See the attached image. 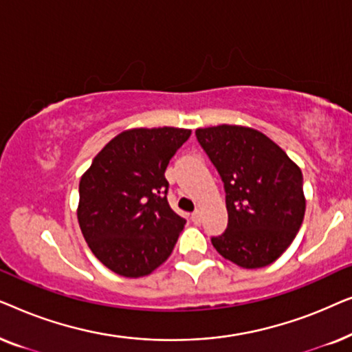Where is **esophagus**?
<instances>
[{
  "label": "esophagus",
  "instance_id": "obj_1",
  "mask_svg": "<svg viewBox=\"0 0 352 352\" xmlns=\"http://www.w3.org/2000/svg\"><path fill=\"white\" fill-rule=\"evenodd\" d=\"M190 218H192V221H194L195 224H200V223H201V213H200L199 210H195L194 213H192Z\"/></svg>",
  "mask_w": 352,
  "mask_h": 352
}]
</instances>
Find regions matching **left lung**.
Listing matches in <instances>:
<instances>
[{
  "label": "left lung",
  "instance_id": "8db88e82",
  "mask_svg": "<svg viewBox=\"0 0 352 352\" xmlns=\"http://www.w3.org/2000/svg\"><path fill=\"white\" fill-rule=\"evenodd\" d=\"M195 136L224 182L229 223L211 239L216 252L243 269L274 263L305 218L300 166L258 129L219 124Z\"/></svg>",
  "mask_w": 352,
  "mask_h": 352
}]
</instances>
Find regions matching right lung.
<instances>
[{"mask_svg":"<svg viewBox=\"0 0 352 352\" xmlns=\"http://www.w3.org/2000/svg\"><path fill=\"white\" fill-rule=\"evenodd\" d=\"M184 128H133L94 157L80 179L78 224L94 256L123 277L148 276L170 256L186 219L168 204L165 170Z\"/></svg>","mask_w":352,"mask_h":352,"instance_id":"add662e5","label":"right lung"}]
</instances>
